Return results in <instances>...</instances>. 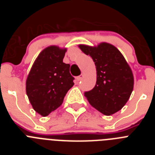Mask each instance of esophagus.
I'll return each instance as SVG.
<instances>
[{"label": "esophagus", "instance_id": "34e87169", "mask_svg": "<svg viewBox=\"0 0 155 155\" xmlns=\"http://www.w3.org/2000/svg\"><path fill=\"white\" fill-rule=\"evenodd\" d=\"M84 78V74H81L80 76H78V78H77V80H78V81H81L82 78Z\"/></svg>", "mask_w": 155, "mask_h": 155}]
</instances>
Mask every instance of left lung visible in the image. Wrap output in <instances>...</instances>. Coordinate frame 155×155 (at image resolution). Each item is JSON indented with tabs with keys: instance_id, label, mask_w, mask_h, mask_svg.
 Segmentation results:
<instances>
[{
	"instance_id": "1",
	"label": "left lung",
	"mask_w": 155,
	"mask_h": 155,
	"mask_svg": "<svg viewBox=\"0 0 155 155\" xmlns=\"http://www.w3.org/2000/svg\"><path fill=\"white\" fill-rule=\"evenodd\" d=\"M81 51L92 58L96 67V84L84 92L91 106L105 116L120 111L129 100L134 89L131 68L120 50L108 42L96 46L78 45Z\"/></svg>"
}]
</instances>
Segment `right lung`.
Masks as SVG:
<instances>
[{
    "label": "right lung",
    "instance_id": "obj_1",
    "mask_svg": "<svg viewBox=\"0 0 155 155\" xmlns=\"http://www.w3.org/2000/svg\"><path fill=\"white\" fill-rule=\"evenodd\" d=\"M67 48L50 46L35 59L26 79V94L34 110L46 116L62 105L73 87L70 64L63 62Z\"/></svg>",
    "mask_w": 155,
    "mask_h": 155
}]
</instances>
